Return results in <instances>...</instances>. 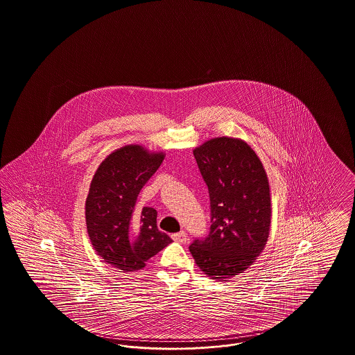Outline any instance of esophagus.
Listing matches in <instances>:
<instances>
[{"label": "esophagus", "mask_w": 355, "mask_h": 355, "mask_svg": "<svg viewBox=\"0 0 355 355\" xmlns=\"http://www.w3.org/2000/svg\"><path fill=\"white\" fill-rule=\"evenodd\" d=\"M171 239L174 241H178V243H186V241H187V234H186L184 231L173 234V235H171Z\"/></svg>", "instance_id": "obj_1"}]
</instances>
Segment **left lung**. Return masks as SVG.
I'll use <instances>...</instances> for the list:
<instances>
[{"mask_svg":"<svg viewBox=\"0 0 355 355\" xmlns=\"http://www.w3.org/2000/svg\"><path fill=\"white\" fill-rule=\"evenodd\" d=\"M193 153L209 187L211 226L189 250L209 277L227 282L252 266L267 244L270 182L259 157L239 139H211Z\"/></svg>","mask_w":355,"mask_h":355,"instance_id":"obj_1","label":"left lung"}]
</instances>
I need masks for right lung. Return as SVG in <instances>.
Here are the masks:
<instances>
[{"instance_id":"1","label":"right lung","mask_w":355,"mask_h":355,"mask_svg":"<svg viewBox=\"0 0 355 355\" xmlns=\"http://www.w3.org/2000/svg\"><path fill=\"white\" fill-rule=\"evenodd\" d=\"M164 157L141 145H125L107 157L92 178L85 200L88 236L96 254L117 270H142L171 243L157 227L155 209H136L144 184Z\"/></svg>"}]
</instances>
